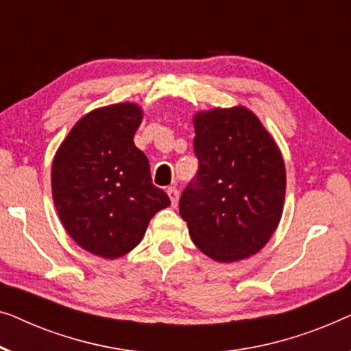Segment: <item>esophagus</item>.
Masks as SVG:
<instances>
[{"mask_svg": "<svg viewBox=\"0 0 351 351\" xmlns=\"http://www.w3.org/2000/svg\"><path fill=\"white\" fill-rule=\"evenodd\" d=\"M167 194H169V197H170V202H171V206H175L178 205V200H180V192H178L175 187H169V189H167Z\"/></svg>", "mask_w": 351, "mask_h": 351, "instance_id": "obj_1", "label": "esophagus"}]
</instances>
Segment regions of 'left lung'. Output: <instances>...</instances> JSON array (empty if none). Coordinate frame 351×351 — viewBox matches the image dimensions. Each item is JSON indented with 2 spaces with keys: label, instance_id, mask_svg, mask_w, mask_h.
Returning <instances> with one entry per match:
<instances>
[{
  "label": "left lung",
  "instance_id": "obj_1",
  "mask_svg": "<svg viewBox=\"0 0 351 351\" xmlns=\"http://www.w3.org/2000/svg\"><path fill=\"white\" fill-rule=\"evenodd\" d=\"M199 173L180 199L192 241L218 263L264 248L283 215L286 169L259 117L245 106L194 114Z\"/></svg>",
  "mask_w": 351,
  "mask_h": 351
}]
</instances>
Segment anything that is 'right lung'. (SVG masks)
I'll use <instances>...</instances> for the list:
<instances>
[{
	"label": "right lung",
	"mask_w": 351,
	"mask_h": 351,
	"mask_svg": "<svg viewBox=\"0 0 351 351\" xmlns=\"http://www.w3.org/2000/svg\"><path fill=\"white\" fill-rule=\"evenodd\" d=\"M143 121L136 103L84 114L53 156L52 199L63 227L88 253L117 259L140 243L169 195L152 184L149 160L133 141Z\"/></svg>",
	"instance_id": "1"
}]
</instances>
